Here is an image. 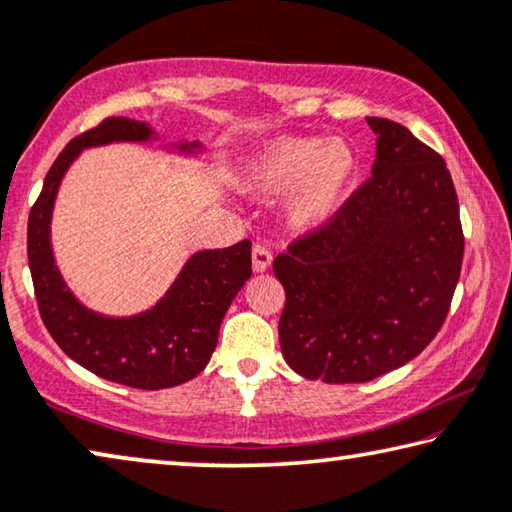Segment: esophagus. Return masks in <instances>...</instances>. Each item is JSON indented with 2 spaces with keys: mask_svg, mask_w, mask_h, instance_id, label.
<instances>
[{
  "mask_svg": "<svg viewBox=\"0 0 512 512\" xmlns=\"http://www.w3.org/2000/svg\"><path fill=\"white\" fill-rule=\"evenodd\" d=\"M271 262H273L271 250L266 248L264 243H255V246H253V269H255V273H262V271L269 269Z\"/></svg>",
  "mask_w": 512,
  "mask_h": 512,
  "instance_id": "34e87169",
  "label": "esophagus"
}]
</instances>
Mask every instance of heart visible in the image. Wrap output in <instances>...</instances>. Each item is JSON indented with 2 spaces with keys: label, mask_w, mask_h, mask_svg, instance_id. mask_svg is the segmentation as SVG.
I'll list each match as a JSON object with an SVG mask.
<instances>
[{
  "label": "heart",
  "mask_w": 512,
  "mask_h": 512,
  "mask_svg": "<svg viewBox=\"0 0 512 512\" xmlns=\"http://www.w3.org/2000/svg\"><path fill=\"white\" fill-rule=\"evenodd\" d=\"M358 177V154L342 139L280 136L246 161L243 180L255 193L289 192L285 214L294 230H314L335 216Z\"/></svg>",
  "instance_id": "b5f03b06"
}]
</instances>
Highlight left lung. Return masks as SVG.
Wrapping results in <instances>:
<instances>
[{"label":"left lung","instance_id":"left-lung-1","mask_svg":"<svg viewBox=\"0 0 512 512\" xmlns=\"http://www.w3.org/2000/svg\"><path fill=\"white\" fill-rule=\"evenodd\" d=\"M371 177L275 257L280 348L303 378L367 383L433 342L449 314L465 237L444 159L408 127L367 118Z\"/></svg>","mask_w":512,"mask_h":512}]
</instances>
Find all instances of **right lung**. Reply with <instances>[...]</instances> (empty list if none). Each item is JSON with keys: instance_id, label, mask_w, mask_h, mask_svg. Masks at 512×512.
Returning <instances> with one entry per match:
<instances>
[{"instance_id": "add662e5", "label": "right lung", "mask_w": 512, "mask_h": 512, "mask_svg": "<svg viewBox=\"0 0 512 512\" xmlns=\"http://www.w3.org/2000/svg\"><path fill=\"white\" fill-rule=\"evenodd\" d=\"M150 134L145 123L111 116L75 136L56 157L31 207L27 255L40 319L68 358L111 383L166 389L196 378L207 367L227 307L253 273L250 241L196 253L152 310L129 319H109L86 310L63 282L50 246L56 191L81 148L111 141H148ZM193 148L198 143L182 145V150Z\"/></svg>"}]
</instances>
